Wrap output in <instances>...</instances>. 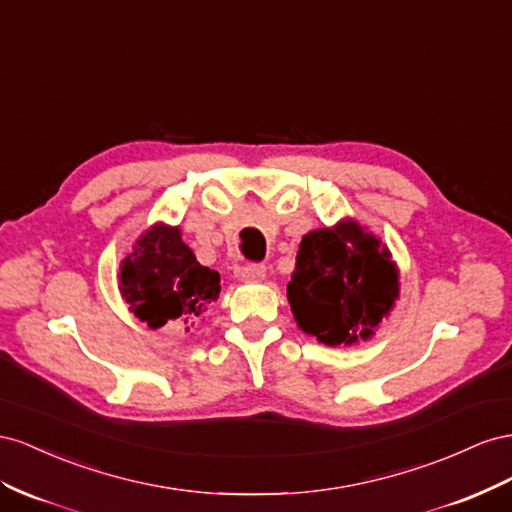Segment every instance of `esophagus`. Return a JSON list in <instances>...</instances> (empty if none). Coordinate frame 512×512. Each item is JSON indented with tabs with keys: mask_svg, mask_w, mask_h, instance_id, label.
Masks as SVG:
<instances>
[{
	"mask_svg": "<svg viewBox=\"0 0 512 512\" xmlns=\"http://www.w3.org/2000/svg\"><path fill=\"white\" fill-rule=\"evenodd\" d=\"M236 276L240 281L246 283H257V281H264L266 276V268L264 266H242L236 270Z\"/></svg>",
	"mask_w": 512,
	"mask_h": 512,
	"instance_id": "34e87169",
	"label": "esophagus"
}]
</instances>
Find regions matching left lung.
<instances>
[{"instance_id":"8db88e82","label":"left lung","mask_w":512,"mask_h":512,"mask_svg":"<svg viewBox=\"0 0 512 512\" xmlns=\"http://www.w3.org/2000/svg\"><path fill=\"white\" fill-rule=\"evenodd\" d=\"M296 324L324 345H352L399 298V270L388 248L352 218L309 231L287 285Z\"/></svg>"}]
</instances>
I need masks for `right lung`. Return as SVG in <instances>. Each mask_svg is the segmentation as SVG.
Here are the masks:
<instances>
[{"instance_id": "right-lung-1", "label": "right lung", "mask_w": 512, "mask_h": 512, "mask_svg": "<svg viewBox=\"0 0 512 512\" xmlns=\"http://www.w3.org/2000/svg\"><path fill=\"white\" fill-rule=\"evenodd\" d=\"M120 294L152 330L188 332L221 294V276L201 266L180 227L156 223L141 233L120 264Z\"/></svg>"}]
</instances>
